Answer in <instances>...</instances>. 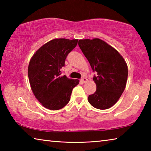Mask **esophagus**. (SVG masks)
I'll use <instances>...</instances> for the list:
<instances>
[{
	"label": "esophagus",
	"mask_w": 151,
	"mask_h": 151,
	"mask_svg": "<svg viewBox=\"0 0 151 151\" xmlns=\"http://www.w3.org/2000/svg\"><path fill=\"white\" fill-rule=\"evenodd\" d=\"M81 81L82 82V83H86V82H87L88 81V79L87 78H85V77H83V78H82L81 79Z\"/></svg>",
	"instance_id": "esophagus-1"
}]
</instances>
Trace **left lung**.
Masks as SVG:
<instances>
[{
	"label": "left lung",
	"mask_w": 151,
	"mask_h": 151,
	"mask_svg": "<svg viewBox=\"0 0 151 151\" xmlns=\"http://www.w3.org/2000/svg\"><path fill=\"white\" fill-rule=\"evenodd\" d=\"M78 46L87 58L93 71L95 93L88 97L94 108H111L119 101L126 87L128 66L115 48L100 39L79 40Z\"/></svg>",
	"instance_id": "obj_1"
}]
</instances>
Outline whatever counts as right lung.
Segmentation results:
<instances>
[{
  "label": "right lung",
  "mask_w": 151,
  "mask_h": 151,
  "mask_svg": "<svg viewBox=\"0 0 151 151\" xmlns=\"http://www.w3.org/2000/svg\"><path fill=\"white\" fill-rule=\"evenodd\" d=\"M78 39H55L42 45L30 58L28 76L30 88L42 105L56 111L65 106L70 99L78 79L60 76L68 53L77 45Z\"/></svg>",
  "instance_id": "1"
}]
</instances>
